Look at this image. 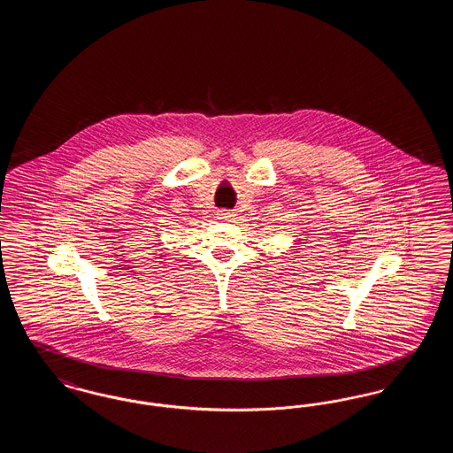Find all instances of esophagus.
Returning <instances> with one entry per match:
<instances>
[{"instance_id": "esophagus-1", "label": "esophagus", "mask_w": 453, "mask_h": 453, "mask_svg": "<svg viewBox=\"0 0 453 453\" xmlns=\"http://www.w3.org/2000/svg\"><path fill=\"white\" fill-rule=\"evenodd\" d=\"M217 217L222 219V220H231L234 217V212H231V211H219Z\"/></svg>"}]
</instances>
